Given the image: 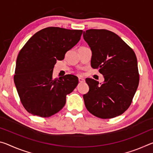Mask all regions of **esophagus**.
Here are the masks:
<instances>
[{
  "mask_svg": "<svg viewBox=\"0 0 153 153\" xmlns=\"http://www.w3.org/2000/svg\"><path fill=\"white\" fill-rule=\"evenodd\" d=\"M78 80H79V82H81V83H82V82H84V79L82 78V77H79Z\"/></svg>",
  "mask_w": 153,
  "mask_h": 153,
  "instance_id": "34e87169",
  "label": "esophagus"
}]
</instances>
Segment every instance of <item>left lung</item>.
Returning a JSON list of instances; mask_svg holds the SVG:
<instances>
[{"label": "left lung", "instance_id": "left-lung-1", "mask_svg": "<svg viewBox=\"0 0 153 153\" xmlns=\"http://www.w3.org/2000/svg\"><path fill=\"white\" fill-rule=\"evenodd\" d=\"M92 51L91 67L99 69L105 80L86 78L89 91L84 94L87 110L102 119L123 114L129 108L139 84L137 59L134 51L116 33L90 29L83 33Z\"/></svg>", "mask_w": 153, "mask_h": 153}]
</instances>
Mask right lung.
Segmentation results:
<instances>
[{"instance_id":"obj_1","label":"right lung","mask_w":153,"mask_h":153,"mask_svg":"<svg viewBox=\"0 0 153 153\" xmlns=\"http://www.w3.org/2000/svg\"><path fill=\"white\" fill-rule=\"evenodd\" d=\"M82 30L48 27L31 37L17 56L14 82L21 102L27 112L48 117L61 110L66 95L78 84L74 75L54 79L56 61L79 42Z\"/></svg>"}]
</instances>
